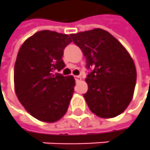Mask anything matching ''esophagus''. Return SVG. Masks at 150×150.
<instances>
[{
	"label": "esophagus",
	"mask_w": 150,
	"mask_h": 150,
	"mask_svg": "<svg viewBox=\"0 0 150 150\" xmlns=\"http://www.w3.org/2000/svg\"><path fill=\"white\" fill-rule=\"evenodd\" d=\"M74 78H75L76 81H80L82 79V77L81 76H74Z\"/></svg>",
	"instance_id": "obj_1"
}]
</instances>
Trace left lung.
<instances>
[{
  "label": "left lung",
  "instance_id": "obj_1",
  "mask_svg": "<svg viewBox=\"0 0 150 150\" xmlns=\"http://www.w3.org/2000/svg\"><path fill=\"white\" fill-rule=\"evenodd\" d=\"M86 58L89 70L83 94L90 110L101 118L121 114L132 100L136 82L133 59L109 32L94 29L70 35Z\"/></svg>",
  "mask_w": 150,
  "mask_h": 150
}]
</instances>
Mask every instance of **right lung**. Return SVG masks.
Here are the masks:
<instances>
[{
    "label": "right lung",
    "instance_id": "right-lung-1",
    "mask_svg": "<svg viewBox=\"0 0 150 150\" xmlns=\"http://www.w3.org/2000/svg\"><path fill=\"white\" fill-rule=\"evenodd\" d=\"M70 36L50 30L35 33L22 45L14 70L16 96L36 119L55 122L63 117L74 92L73 76L55 73L65 67L63 50Z\"/></svg>",
    "mask_w": 150,
    "mask_h": 150
}]
</instances>
